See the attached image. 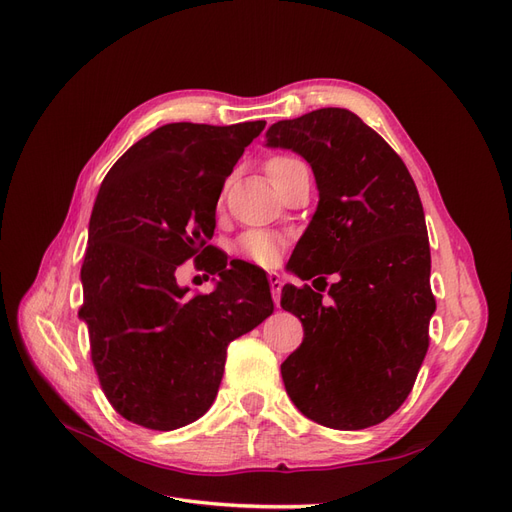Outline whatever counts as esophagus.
Here are the masks:
<instances>
[{
	"label": "esophagus",
	"instance_id": "34e87169",
	"mask_svg": "<svg viewBox=\"0 0 512 512\" xmlns=\"http://www.w3.org/2000/svg\"><path fill=\"white\" fill-rule=\"evenodd\" d=\"M269 286H271V294H273V301L275 305H280V299H282V277L280 273H269Z\"/></svg>",
	"mask_w": 512,
	"mask_h": 512
}]
</instances>
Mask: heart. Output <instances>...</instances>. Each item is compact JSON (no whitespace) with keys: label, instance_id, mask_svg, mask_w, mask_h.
I'll return each mask as SVG.
<instances>
[{"label":"heart","instance_id":"1","mask_svg":"<svg viewBox=\"0 0 512 512\" xmlns=\"http://www.w3.org/2000/svg\"><path fill=\"white\" fill-rule=\"evenodd\" d=\"M294 164H299V160L288 158V156L271 158L265 164L267 177L271 181H275L277 177L284 175L286 170ZM284 245H286V239L282 235H275V232H267V230H252V232H247V235L241 237L239 252L245 258L260 262V265H273V262H277V258H280Z\"/></svg>","mask_w":512,"mask_h":512}]
</instances>
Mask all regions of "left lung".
<instances>
[{"mask_svg": "<svg viewBox=\"0 0 512 512\" xmlns=\"http://www.w3.org/2000/svg\"><path fill=\"white\" fill-rule=\"evenodd\" d=\"M267 145L299 153L318 185L292 271L335 275L329 299L307 284L282 288V307L303 322V344L282 363L286 393L324 427L378 425L410 395L436 312L418 190L389 143L346 108L277 121Z\"/></svg>", "mask_w": 512, "mask_h": 512, "instance_id": "obj_1", "label": "left lung"}]
</instances>
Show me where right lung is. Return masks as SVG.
Listing matches in <instances>:
<instances>
[{
    "mask_svg": "<svg viewBox=\"0 0 512 512\" xmlns=\"http://www.w3.org/2000/svg\"><path fill=\"white\" fill-rule=\"evenodd\" d=\"M265 121L166 123L108 170L81 267L91 361L111 406L130 423L173 431L203 416L224 376L226 348L273 314L265 271L213 262L209 294L177 284L213 237L224 181Z\"/></svg>",
    "mask_w": 512,
    "mask_h": 512,
    "instance_id": "right-lung-1",
    "label": "right lung"
}]
</instances>
